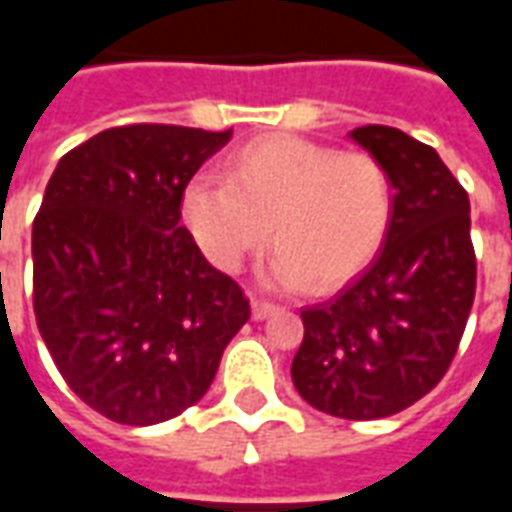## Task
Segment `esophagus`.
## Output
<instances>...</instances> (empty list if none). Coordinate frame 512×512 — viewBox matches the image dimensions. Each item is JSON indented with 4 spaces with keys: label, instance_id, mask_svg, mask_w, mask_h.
<instances>
[{
    "label": "esophagus",
    "instance_id": "esophagus-1",
    "mask_svg": "<svg viewBox=\"0 0 512 512\" xmlns=\"http://www.w3.org/2000/svg\"><path fill=\"white\" fill-rule=\"evenodd\" d=\"M274 312H279V304H274V301L252 299V318H255V321H266Z\"/></svg>",
    "mask_w": 512,
    "mask_h": 512
}]
</instances>
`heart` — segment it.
<instances>
[{
  "instance_id": "heart-1",
  "label": "heart",
  "mask_w": 512,
  "mask_h": 512,
  "mask_svg": "<svg viewBox=\"0 0 512 512\" xmlns=\"http://www.w3.org/2000/svg\"><path fill=\"white\" fill-rule=\"evenodd\" d=\"M183 222L205 257L238 271L274 241L268 279L321 290L354 279L384 246L395 191L367 150H337L293 134H268L235 150L224 183L197 175L180 200Z\"/></svg>"
}]
</instances>
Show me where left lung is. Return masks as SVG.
I'll use <instances>...</instances> for the list:
<instances>
[{
    "label": "left lung",
    "mask_w": 512,
    "mask_h": 512,
    "mask_svg": "<svg viewBox=\"0 0 512 512\" xmlns=\"http://www.w3.org/2000/svg\"><path fill=\"white\" fill-rule=\"evenodd\" d=\"M351 139L381 158L395 189L384 249L334 299L301 310L290 376L299 395L343 419L392 417L450 370L472 312L477 257L469 194L430 145L400 128Z\"/></svg>",
    "instance_id": "left-lung-1"
}]
</instances>
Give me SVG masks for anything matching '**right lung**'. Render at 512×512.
Listing matches in <instances>:
<instances>
[{"mask_svg": "<svg viewBox=\"0 0 512 512\" xmlns=\"http://www.w3.org/2000/svg\"><path fill=\"white\" fill-rule=\"evenodd\" d=\"M233 131L134 123L68 150L32 222V307L87 406L156 425L194 406L249 321L233 277L180 227L194 172Z\"/></svg>", "mask_w": 512, "mask_h": 512, "instance_id": "right-lung-1", "label": "right lung"}]
</instances>
